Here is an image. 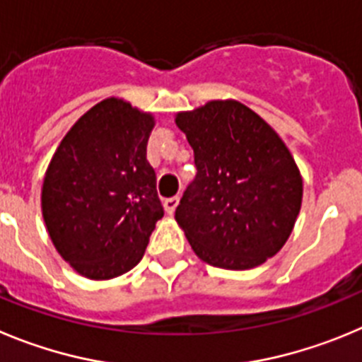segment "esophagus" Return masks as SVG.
<instances>
[{
    "mask_svg": "<svg viewBox=\"0 0 362 362\" xmlns=\"http://www.w3.org/2000/svg\"><path fill=\"white\" fill-rule=\"evenodd\" d=\"M178 205V197H171V198H165L164 200V209L168 214H173L175 209H177Z\"/></svg>",
    "mask_w": 362,
    "mask_h": 362,
    "instance_id": "1",
    "label": "esophagus"
}]
</instances>
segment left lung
<instances>
[{"instance_id":"8db88e82","label":"left lung","mask_w":362,"mask_h":362,"mask_svg":"<svg viewBox=\"0 0 362 362\" xmlns=\"http://www.w3.org/2000/svg\"><path fill=\"white\" fill-rule=\"evenodd\" d=\"M175 122L194 151L197 178L175 220L202 262L258 267L281 250L301 209L303 178L281 136L238 100H209Z\"/></svg>"}]
</instances>
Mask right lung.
I'll use <instances>...</instances> for the list:
<instances>
[{
  "mask_svg": "<svg viewBox=\"0 0 362 362\" xmlns=\"http://www.w3.org/2000/svg\"><path fill=\"white\" fill-rule=\"evenodd\" d=\"M155 117L119 97L88 110L55 149L41 211L55 250L77 274L112 279L144 256L164 216L146 158Z\"/></svg>",
  "mask_w": 362,
  "mask_h": 362,
  "instance_id": "obj_1",
  "label": "right lung"
}]
</instances>
